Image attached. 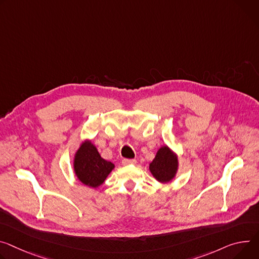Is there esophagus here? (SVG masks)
Segmentation results:
<instances>
[{"instance_id":"esophagus-1","label":"esophagus","mask_w":259,"mask_h":259,"mask_svg":"<svg viewBox=\"0 0 259 259\" xmlns=\"http://www.w3.org/2000/svg\"><path fill=\"white\" fill-rule=\"evenodd\" d=\"M122 163H123V165H132V164L136 163V160L135 159H123Z\"/></svg>"}]
</instances>
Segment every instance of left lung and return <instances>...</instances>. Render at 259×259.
Segmentation results:
<instances>
[{
  "label": "left lung",
  "instance_id": "8db88e82",
  "mask_svg": "<svg viewBox=\"0 0 259 259\" xmlns=\"http://www.w3.org/2000/svg\"><path fill=\"white\" fill-rule=\"evenodd\" d=\"M178 169L177 156L167 148L162 147L153 162L150 164V170L154 178L161 183H166L174 179Z\"/></svg>",
  "mask_w": 259,
  "mask_h": 259
}]
</instances>
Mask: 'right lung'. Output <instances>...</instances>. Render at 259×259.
<instances>
[{"mask_svg":"<svg viewBox=\"0 0 259 259\" xmlns=\"http://www.w3.org/2000/svg\"><path fill=\"white\" fill-rule=\"evenodd\" d=\"M114 165L101 158L96 147L84 142L74 159V170L78 180L90 187L96 188L103 184Z\"/></svg>","mask_w":259,"mask_h":259,"instance_id":"add662e5","label":"right lung"}]
</instances>
